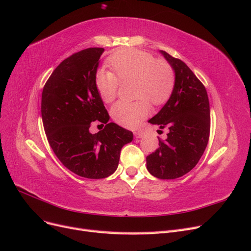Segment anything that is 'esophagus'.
Listing matches in <instances>:
<instances>
[{"instance_id": "34e87169", "label": "esophagus", "mask_w": 251, "mask_h": 251, "mask_svg": "<svg viewBox=\"0 0 251 251\" xmlns=\"http://www.w3.org/2000/svg\"><path fill=\"white\" fill-rule=\"evenodd\" d=\"M134 136H135V138H142V136H143V133L142 132H140V131H135L134 132Z\"/></svg>"}]
</instances>
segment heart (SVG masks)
Segmentation results:
<instances>
[{"instance_id": "obj_1", "label": "heart", "mask_w": 251, "mask_h": 251, "mask_svg": "<svg viewBox=\"0 0 251 251\" xmlns=\"http://www.w3.org/2000/svg\"><path fill=\"white\" fill-rule=\"evenodd\" d=\"M108 64L115 72L100 70L95 77V86L102 101L110 103L115 100L119 81L135 79L136 101H118L111 109L113 120L120 126L136 127L151 113V101L162 105L168 101L175 89L176 75L170 63L156 59L150 52L137 49H120L108 58Z\"/></svg>"}]
</instances>
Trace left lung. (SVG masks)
Returning <instances> with one entry per match:
<instances>
[{"mask_svg": "<svg viewBox=\"0 0 251 251\" xmlns=\"http://www.w3.org/2000/svg\"><path fill=\"white\" fill-rule=\"evenodd\" d=\"M176 75L174 92L163 108L149 120L169 128L165 140L147 157V169L159 179H176L192 171L207 147L210 111L206 89L185 63L160 51ZM159 131V130H158Z\"/></svg>", "mask_w": 251, "mask_h": 251, "instance_id": "left-lung-1", "label": "left lung"}]
</instances>
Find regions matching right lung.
Returning a JSON list of instances; mask_svg holds the SVG:
<instances>
[{"label": "right lung", "mask_w": 251, "mask_h": 251, "mask_svg": "<svg viewBox=\"0 0 251 251\" xmlns=\"http://www.w3.org/2000/svg\"><path fill=\"white\" fill-rule=\"evenodd\" d=\"M103 48H88L63 60L42 93V119L47 139L68 170L88 179L107 178L117 170L120 151L133 133L109 123L95 86ZM93 121L106 126L91 134Z\"/></svg>", "instance_id": "obj_1"}]
</instances>
